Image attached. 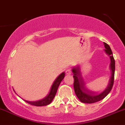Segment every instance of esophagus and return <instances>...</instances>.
Here are the masks:
<instances>
[{
  "label": "esophagus",
  "instance_id": "1",
  "mask_svg": "<svg viewBox=\"0 0 125 125\" xmlns=\"http://www.w3.org/2000/svg\"><path fill=\"white\" fill-rule=\"evenodd\" d=\"M65 73H66V75H70V74H71L72 73L71 70L70 69H68V70L65 71Z\"/></svg>",
  "mask_w": 125,
  "mask_h": 125
}]
</instances>
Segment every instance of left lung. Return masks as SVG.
Here are the masks:
<instances>
[{
  "label": "left lung",
  "mask_w": 125,
  "mask_h": 125,
  "mask_svg": "<svg viewBox=\"0 0 125 125\" xmlns=\"http://www.w3.org/2000/svg\"><path fill=\"white\" fill-rule=\"evenodd\" d=\"M104 52L110 59V65L109 70L111 71V76L109 80L108 85L103 91L101 93H97L93 91L88 89L86 86L85 81L82 77V73L80 70V66L77 65L75 67L72 68V72L73 73V77L74 79V91L78 99L82 103H93L99 102L104 99L109 93L113 88L114 83V73H115V60L113 57V52L110 46L106 43L103 42Z\"/></svg>",
  "instance_id": "obj_1"
}]
</instances>
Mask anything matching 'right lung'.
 Listing matches in <instances>:
<instances>
[{
    "label": "right lung",
    "mask_w": 125,
    "mask_h": 125,
    "mask_svg": "<svg viewBox=\"0 0 125 125\" xmlns=\"http://www.w3.org/2000/svg\"><path fill=\"white\" fill-rule=\"evenodd\" d=\"M65 73L63 72V73H61V74L55 79V80H54V82L52 86L51 87V89H50L48 94L45 98L41 99V100L34 102H30L25 100H25L26 103H29V104H31V105L36 106H46L50 104V103H51V102L52 101V100L54 99V98L55 94H56L58 88H59V86L60 85V83L62 81L63 78L65 77Z\"/></svg>",
    "instance_id": "1"
}]
</instances>
